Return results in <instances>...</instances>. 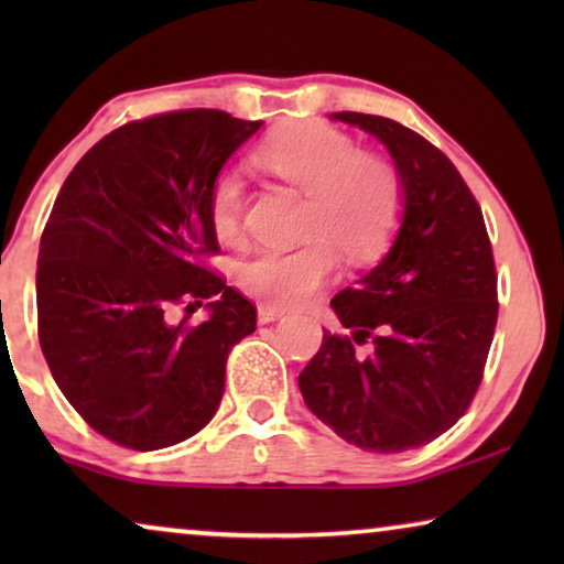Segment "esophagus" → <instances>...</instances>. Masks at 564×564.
<instances>
[{
    "label": "esophagus",
    "instance_id": "1",
    "mask_svg": "<svg viewBox=\"0 0 564 564\" xmlns=\"http://www.w3.org/2000/svg\"><path fill=\"white\" fill-rule=\"evenodd\" d=\"M282 315H284V311H280V307L259 305V323H274V321H280Z\"/></svg>",
    "mask_w": 564,
    "mask_h": 564
}]
</instances>
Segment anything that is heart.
Segmentation results:
<instances>
[{
  "instance_id": "b5f03b06",
  "label": "heart",
  "mask_w": 564,
  "mask_h": 564,
  "mask_svg": "<svg viewBox=\"0 0 564 564\" xmlns=\"http://www.w3.org/2000/svg\"><path fill=\"white\" fill-rule=\"evenodd\" d=\"M257 161L305 195L297 249H264L238 267V282L264 303H305L336 272V253L365 261L384 249L403 210V182L388 159L357 151L341 130L297 122L276 130L257 149ZM243 182L220 172L207 189V218L220 241H236L243 226Z\"/></svg>"
}]
</instances>
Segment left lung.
<instances>
[{
    "label": "left lung",
    "instance_id": "obj_1",
    "mask_svg": "<svg viewBox=\"0 0 564 564\" xmlns=\"http://www.w3.org/2000/svg\"><path fill=\"white\" fill-rule=\"evenodd\" d=\"M334 118L388 145L405 213L388 257L330 300L351 336L323 330L297 382L344 442L395 454L434 442L475 400L498 321L496 259L480 205L446 153L380 115Z\"/></svg>",
    "mask_w": 564,
    "mask_h": 564
}]
</instances>
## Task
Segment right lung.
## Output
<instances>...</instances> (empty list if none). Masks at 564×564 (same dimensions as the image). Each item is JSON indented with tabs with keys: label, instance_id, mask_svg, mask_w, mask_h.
<instances>
[{
	"label": "right lung",
	"instance_id": "add662e5",
	"mask_svg": "<svg viewBox=\"0 0 564 564\" xmlns=\"http://www.w3.org/2000/svg\"><path fill=\"white\" fill-rule=\"evenodd\" d=\"M261 120L172 110L130 120L66 176L37 251V338L97 434L135 452L195 436L257 307L207 267L220 253L207 189ZM207 302L212 318L176 322Z\"/></svg>",
	"mask_w": 564,
	"mask_h": 564
}]
</instances>
